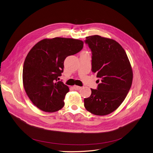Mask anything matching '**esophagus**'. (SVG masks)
<instances>
[{"label": "esophagus", "instance_id": "34e87169", "mask_svg": "<svg viewBox=\"0 0 153 153\" xmlns=\"http://www.w3.org/2000/svg\"><path fill=\"white\" fill-rule=\"evenodd\" d=\"M74 89H75V90H79V89L82 88H81L80 86H76V85H75V86H74Z\"/></svg>", "mask_w": 153, "mask_h": 153}]
</instances>
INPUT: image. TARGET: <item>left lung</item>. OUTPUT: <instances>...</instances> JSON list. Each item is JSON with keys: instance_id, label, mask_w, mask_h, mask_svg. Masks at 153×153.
I'll use <instances>...</instances> for the list:
<instances>
[{"instance_id": "left-lung-1", "label": "left lung", "mask_w": 153, "mask_h": 153, "mask_svg": "<svg viewBox=\"0 0 153 153\" xmlns=\"http://www.w3.org/2000/svg\"><path fill=\"white\" fill-rule=\"evenodd\" d=\"M85 42L92 52L91 70L99 78L96 89L85 98L86 109L97 115H105L123 102L131 88L133 71L125 50L115 40L98 35L88 36Z\"/></svg>"}]
</instances>
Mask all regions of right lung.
Returning a JSON list of instances; mask_svg holds the SVG:
<instances>
[{
  "mask_svg": "<svg viewBox=\"0 0 153 153\" xmlns=\"http://www.w3.org/2000/svg\"><path fill=\"white\" fill-rule=\"evenodd\" d=\"M83 42L72 38L44 39L35 44L27 55L23 68L25 90L38 108L53 112L64 106L68 87L59 76L67 57L79 52Z\"/></svg>",
  "mask_w": 153,
  "mask_h": 153,
  "instance_id": "obj_1",
  "label": "right lung"
}]
</instances>
